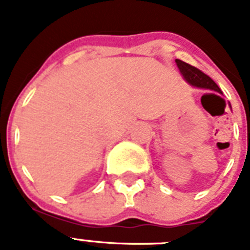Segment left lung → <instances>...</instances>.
<instances>
[{
  "instance_id": "8db88e82",
  "label": "left lung",
  "mask_w": 250,
  "mask_h": 250,
  "mask_svg": "<svg viewBox=\"0 0 250 250\" xmlns=\"http://www.w3.org/2000/svg\"><path fill=\"white\" fill-rule=\"evenodd\" d=\"M175 62L176 65H178L180 74L183 75V77H184L185 80L190 83L191 86H194V87H200V89L213 90V91L222 94L219 86L216 85L208 75H205L204 72L200 71L199 68L194 67V66L189 65V63L184 62V61L178 59L175 60Z\"/></svg>"
}]
</instances>
